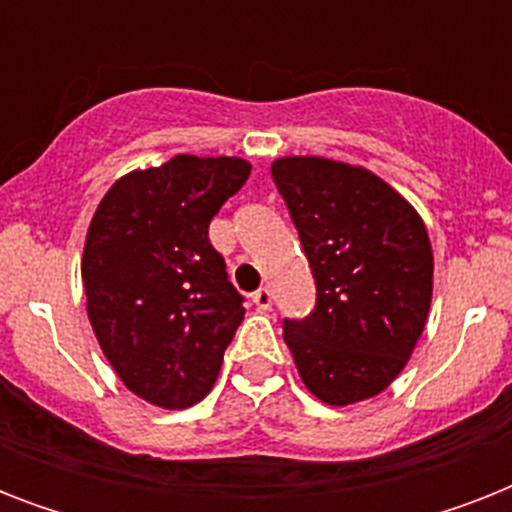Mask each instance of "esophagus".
Wrapping results in <instances>:
<instances>
[{"label": "esophagus", "mask_w": 512, "mask_h": 512, "mask_svg": "<svg viewBox=\"0 0 512 512\" xmlns=\"http://www.w3.org/2000/svg\"><path fill=\"white\" fill-rule=\"evenodd\" d=\"M252 303L257 305V308H260V311H271V305H273V292L268 287H260L255 292V295H252Z\"/></svg>", "instance_id": "1"}]
</instances>
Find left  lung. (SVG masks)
Masks as SVG:
<instances>
[{"instance_id": "8db88e82", "label": "left lung", "mask_w": 512, "mask_h": 512, "mask_svg": "<svg viewBox=\"0 0 512 512\" xmlns=\"http://www.w3.org/2000/svg\"><path fill=\"white\" fill-rule=\"evenodd\" d=\"M316 279V308L284 319L305 388L329 406L396 380L428 321L433 249L417 209L364 167L321 156L271 164Z\"/></svg>"}]
</instances>
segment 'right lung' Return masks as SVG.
Returning a JSON list of instances; mask_svg holds the SVG:
<instances>
[{"mask_svg":"<svg viewBox=\"0 0 512 512\" xmlns=\"http://www.w3.org/2000/svg\"><path fill=\"white\" fill-rule=\"evenodd\" d=\"M249 172L239 156L177 154L119 177L92 215L87 316L119 380L148 404H199L244 319L209 223Z\"/></svg>","mask_w":512,"mask_h":512,"instance_id":"add662e5","label":"right lung"}]
</instances>
